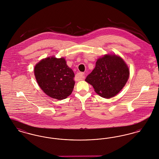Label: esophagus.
<instances>
[{"mask_svg": "<svg viewBox=\"0 0 159 159\" xmlns=\"http://www.w3.org/2000/svg\"><path fill=\"white\" fill-rule=\"evenodd\" d=\"M76 76L80 80H83L84 79V78L85 77L84 76V73H79L77 74Z\"/></svg>", "mask_w": 159, "mask_h": 159, "instance_id": "1", "label": "esophagus"}]
</instances>
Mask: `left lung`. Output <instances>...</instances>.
<instances>
[{"label": "left lung", "instance_id": "left-lung-1", "mask_svg": "<svg viewBox=\"0 0 159 159\" xmlns=\"http://www.w3.org/2000/svg\"><path fill=\"white\" fill-rule=\"evenodd\" d=\"M129 77V70L124 60L115 54L98 58L95 67L85 81L91 84L99 96L110 98L123 89Z\"/></svg>", "mask_w": 159, "mask_h": 159}]
</instances>
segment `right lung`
Masks as SVG:
<instances>
[{
  "instance_id": "add662e5",
  "label": "right lung",
  "mask_w": 159,
  "mask_h": 159,
  "mask_svg": "<svg viewBox=\"0 0 159 159\" xmlns=\"http://www.w3.org/2000/svg\"><path fill=\"white\" fill-rule=\"evenodd\" d=\"M34 73L39 86L49 97L62 100L72 93L75 74L64 58L43 59L35 66Z\"/></svg>"
}]
</instances>
